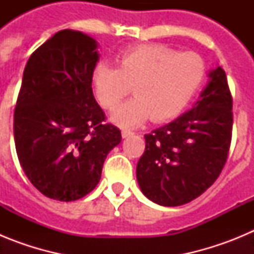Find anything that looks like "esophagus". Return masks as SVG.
<instances>
[{
  "label": "esophagus",
  "instance_id": "34e87169",
  "mask_svg": "<svg viewBox=\"0 0 254 254\" xmlns=\"http://www.w3.org/2000/svg\"><path fill=\"white\" fill-rule=\"evenodd\" d=\"M132 134H133V132L128 131V129H122V137L123 138L129 137V136H132Z\"/></svg>",
  "mask_w": 254,
  "mask_h": 254
}]
</instances>
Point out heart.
Returning a JSON list of instances; mask_svg holds the SVG:
<instances>
[{
    "instance_id": "1",
    "label": "heart",
    "mask_w": 254,
    "mask_h": 254,
    "mask_svg": "<svg viewBox=\"0 0 254 254\" xmlns=\"http://www.w3.org/2000/svg\"><path fill=\"white\" fill-rule=\"evenodd\" d=\"M205 72V62L196 53L143 44L123 52L118 67L99 62L94 68L93 85L99 103L108 109L133 86L136 96L112 112V121L133 127L149 118L163 122L178 116L199 89Z\"/></svg>"
}]
</instances>
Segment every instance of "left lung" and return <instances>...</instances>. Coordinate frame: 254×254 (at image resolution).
Masks as SVG:
<instances>
[{
  "mask_svg": "<svg viewBox=\"0 0 254 254\" xmlns=\"http://www.w3.org/2000/svg\"><path fill=\"white\" fill-rule=\"evenodd\" d=\"M232 108L225 71L216 67L192 109L145 134L136 177L147 198L161 206H181L212 186L229 154Z\"/></svg>",
  "mask_w": 254,
  "mask_h": 254,
  "instance_id": "1",
  "label": "left lung"
}]
</instances>
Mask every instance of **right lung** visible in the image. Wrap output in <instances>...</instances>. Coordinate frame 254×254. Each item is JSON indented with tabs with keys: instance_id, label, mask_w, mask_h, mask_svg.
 Listing matches in <instances>:
<instances>
[{
	"instance_id": "right-lung-1",
	"label": "right lung",
	"mask_w": 254,
	"mask_h": 254,
	"mask_svg": "<svg viewBox=\"0 0 254 254\" xmlns=\"http://www.w3.org/2000/svg\"><path fill=\"white\" fill-rule=\"evenodd\" d=\"M98 43L81 31L56 33L30 56L13 113L22 170L44 196L76 201L96 187L107 155L122 140L93 94Z\"/></svg>"
}]
</instances>
